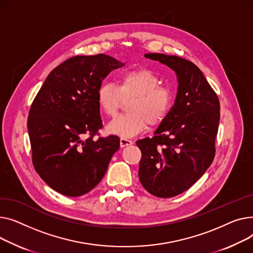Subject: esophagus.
Returning a JSON list of instances; mask_svg holds the SVG:
<instances>
[{
	"instance_id": "obj_1",
	"label": "esophagus",
	"mask_w": 253,
	"mask_h": 253,
	"mask_svg": "<svg viewBox=\"0 0 253 253\" xmlns=\"http://www.w3.org/2000/svg\"><path fill=\"white\" fill-rule=\"evenodd\" d=\"M132 144V141L129 140V139H126V138H121V147H126V146H129Z\"/></svg>"
}]
</instances>
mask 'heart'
<instances>
[{"label":"heart","instance_id":"heart-1","mask_svg":"<svg viewBox=\"0 0 253 253\" xmlns=\"http://www.w3.org/2000/svg\"><path fill=\"white\" fill-rule=\"evenodd\" d=\"M115 85L104 82L97 90V101L101 111L113 117L120 111L124 100L127 113L116 117L107 129L122 136L132 137L150 126L159 125L169 114L173 102V94L167 85L160 84L156 74L148 68L126 70L118 74Z\"/></svg>","mask_w":253,"mask_h":253}]
</instances>
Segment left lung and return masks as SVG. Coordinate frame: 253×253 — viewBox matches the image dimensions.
Segmentation results:
<instances>
[{"label":"left lung","mask_w":253,"mask_h":253,"mask_svg":"<svg viewBox=\"0 0 253 253\" xmlns=\"http://www.w3.org/2000/svg\"><path fill=\"white\" fill-rule=\"evenodd\" d=\"M171 68L177 78L173 106L152 138L137 141L142 152L139 179L150 194L170 198L194 185L211 165L219 123V101L202 71L186 59L145 54Z\"/></svg>","instance_id":"left-lung-1"}]
</instances>
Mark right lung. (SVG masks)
I'll list each match as a JSON object with an SVG mask.
<instances>
[{"label":"right lung","instance_id":"obj_1","mask_svg":"<svg viewBox=\"0 0 253 253\" xmlns=\"http://www.w3.org/2000/svg\"><path fill=\"white\" fill-rule=\"evenodd\" d=\"M124 65L105 54L71 57L50 72L32 104L27 128L35 169L62 195L78 197L94 189L120 149L117 136H94L103 126L98 87Z\"/></svg>","mask_w":253,"mask_h":253}]
</instances>
